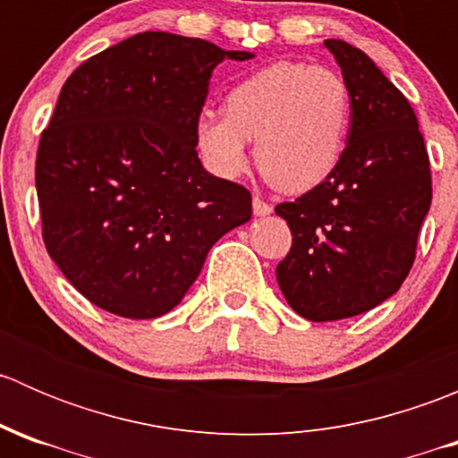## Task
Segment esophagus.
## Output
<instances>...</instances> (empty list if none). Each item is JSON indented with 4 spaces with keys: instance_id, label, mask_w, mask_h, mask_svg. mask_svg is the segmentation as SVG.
Masks as SVG:
<instances>
[{
    "instance_id": "obj_1",
    "label": "esophagus",
    "mask_w": 458,
    "mask_h": 458,
    "mask_svg": "<svg viewBox=\"0 0 458 458\" xmlns=\"http://www.w3.org/2000/svg\"><path fill=\"white\" fill-rule=\"evenodd\" d=\"M252 210H255L257 216H266V215H270V212H272V206H270V203L263 201L261 197H255V199H252Z\"/></svg>"
}]
</instances>
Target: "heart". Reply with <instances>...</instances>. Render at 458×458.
I'll return each mask as SVG.
<instances>
[{
	"label": "heart",
	"instance_id": "b5f03b06",
	"mask_svg": "<svg viewBox=\"0 0 458 458\" xmlns=\"http://www.w3.org/2000/svg\"><path fill=\"white\" fill-rule=\"evenodd\" d=\"M352 101L344 77L323 66L276 62L239 81L224 113H203L197 146L221 177L248 164V141L263 177L285 192H306L339 164Z\"/></svg>",
	"mask_w": 458,
	"mask_h": 458
}]
</instances>
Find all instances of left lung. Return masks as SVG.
<instances>
[{
	"instance_id": "left-lung-1",
	"label": "left lung",
	"mask_w": 458,
	"mask_h": 458,
	"mask_svg": "<svg viewBox=\"0 0 458 458\" xmlns=\"http://www.w3.org/2000/svg\"><path fill=\"white\" fill-rule=\"evenodd\" d=\"M352 101L339 164L318 186L275 208L293 248L276 281L297 315L336 321L401 288L432 203V177L412 106L363 50L326 39Z\"/></svg>"
}]
</instances>
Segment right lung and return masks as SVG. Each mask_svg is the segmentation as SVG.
I'll use <instances>...</instances> for the list:
<instances>
[{
	"mask_svg": "<svg viewBox=\"0 0 458 458\" xmlns=\"http://www.w3.org/2000/svg\"><path fill=\"white\" fill-rule=\"evenodd\" d=\"M255 57L148 30L66 80L35 164L46 250L90 303L126 318L173 310L208 250L252 215L243 186L197 157L212 71Z\"/></svg>",
	"mask_w": 458,
	"mask_h": 458,
	"instance_id": "add662e5",
	"label": "right lung"
}]
</instances>
